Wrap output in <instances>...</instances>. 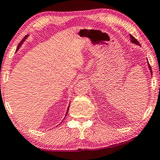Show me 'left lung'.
<instances>
[{
    "instance_id": "obj_1",
    "label": "left lung",
    "mask_w": 160,
    "mask_h": 160,
    "mask_svg": "<svg viewBox=\"0 0 160 160\" xmlns=\"http://www.w3.org/2000/svg\"><path fill=\"white\" fill-rule=\"evenodd\" d=\"M130 41H131L132 43H135V44H136V45H139V46H140V43H139V42L138 41V40H137L136 38H135L133 36H132V35H130ZM148 60V59H147ZM147 62H148V68H149V69H150V72L152 73V68H151V66H150V64H148V62L147 61Z\"/></svg>"
}]
</instances>
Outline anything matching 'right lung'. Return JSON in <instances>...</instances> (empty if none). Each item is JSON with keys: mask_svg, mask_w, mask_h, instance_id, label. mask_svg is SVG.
<instances>
[{"mask_svg": "<svg viewBox=\"0 0 160 160\" xmlns=\"http://www.w3.org/2000/svg\"><path fill=\"white\" fill-rule=\"evenodd\" d=\"M28 36H29V35H26V36H25V37H24V38H23V39H22V41L19 42V45H18L17 48V50H16V52H17V51L18 50H19V48H20V47H21V46H22V44H23V42H24V41H25V40L27 39V38H28ZM69 107H68V108H67V113H66V115H67V112H68V111H69ZM64 118H65V117H64Z\"/></svg>", "mask_w": 160, "mask_h": 160, "instance_id": "1", "label": "right lung"}]
</instances>
